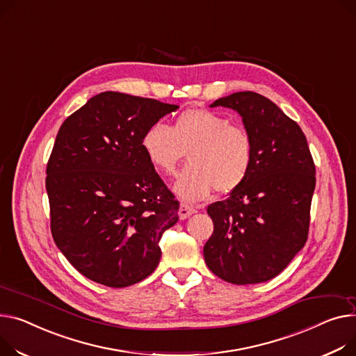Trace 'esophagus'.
I'll use <instances>...</instances> for the list:
<instances>
[{
    "label": "esophagus",
    "instance_id": "34e87169",
    "mask_svg": "<svg viewBox=\"0 0 356 356\" xmlns=\"http://www.w3.org/2000/svg\"><path fill=\"white\" fill-rule=\"evenodd\" d=\"M197 210H196V207H193V206H191V204H187V203H181L180 204V209H179V218L181 219V220H184V219H187L188 216H192L193 213H196Z\"/></svg>",
    "mask_w": 356,
    "mask_h": 356
}]
</instances>
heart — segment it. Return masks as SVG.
<instances>
[{
  "label": "heart",
  "instance_id": "obj_1",
  "mask_svg": "<svg viewBox=\"0 0 356 356\" xmlns=\"http://www.w3.org/2000/svg\"><path fill=\"white\" fill-rule=\"evenodd\" d=\"M141 147L153 168L164 175H173L188 152L191 164L173 184L175 193L186 202L202 200L215 187L222 193L234 191L246 179L253 159L250 134L204 108L184 110L173 127L154 123L146 130Z\"/></svg>",
  "mask_w": 356,
  "mask_h": 356
}]
</instances>
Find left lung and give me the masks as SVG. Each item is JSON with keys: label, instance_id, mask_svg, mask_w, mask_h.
Returning <instances> with one entry per match:
<instances>
[{"label": "left lung", "instance_id": "obj_1", "mask_svg": "<svg viewBox=\"0 0 356 356\" xmlns=\"http://www.w3.org/2000/svg\"><path fill=\"white\" fill-rule=\"evenodd\" d=\"M210 107L242 117L253 159L243 183L207 207L215 230L203 248L204 262L234 285L262 283L277 276L306 243L315 164L300 127L269 99L239 91Z\"/></svg>", "mask_w": 356, "mask_h": 356}]
</instances>
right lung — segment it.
Returning <instances> with one entry per match:
<instances>
[{"mask_svg": "<svg viewBox=\"0 0 356 356\" xmlns=\"http://www.w3.org/2000/svg\"><path fill=\"white\" fill-rule=\"evenodd\" d=\"M179 106L104 91L65 118L47 164L51 233L81 275L126 288L157 268L179 202L147 160L146 130Z\"/></svg>", "mask_w": 356, "mask_h": 356, "instance_id": "1", "label": "right lung"}]
</instances>
